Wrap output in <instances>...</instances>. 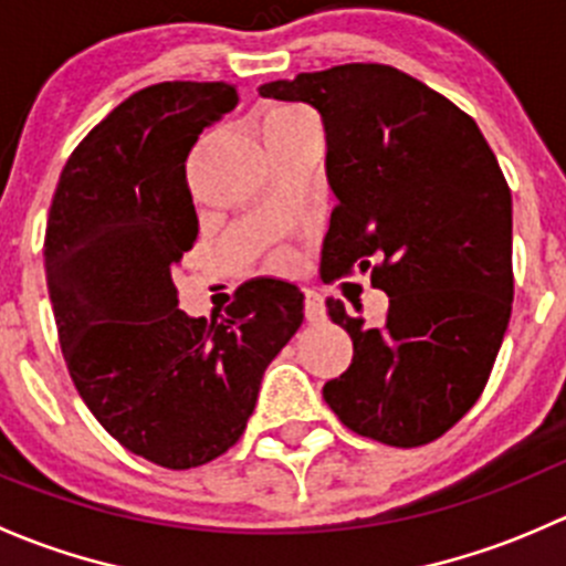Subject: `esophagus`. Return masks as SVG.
Returning <instances> with one entry per match:
<instances>
[{
    "instance_id": "34e87169",
    "label": "esophagus",
    "mask_w": 566,
    "mask_h": 566,
    "mask_svg": "<svg viewBox=\"0 0 566 566\" xmlns=\"http://www.w3.org/2000/svg\"><path fill=\"white\" fill-rule=\"evenodd\" d=\"M304 315L310 323H323L325 319V306H323V298H319L317 293H312V290H306L304 293Z\"/></svg>"
}]
</instances>
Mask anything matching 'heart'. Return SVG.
Here are the masks:
<instances>
[{
    "mask_svg": "<svg viewBox=\"0 0 566 566\" xmlns=\"http://www.w3.org/2000/svg\"><path fill=\"white\" fill-rule=\"evenodd\" d=\"M262 142L265 147L279 145V142L295 139V136L306 134V130H319L315 114H310L301 106H276L262 117Z\"/></svg>",
    "mask_w": 566,
    "mask_h": 566,
    "instance_id": "b5f03b06",
    "label": "heart"
}]
</instances>
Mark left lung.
<instances>
[{
	"instance_id": "1",
	"label": "left lung",
	"mask_w": 566,
	"mask_h": 566,
	"mask_svg": "<svg viewBox=\"0 0 566 566\" xmlns=\"http://www.w3.org/2000/svg\"><path fill=\"white\" fill-rule=\"evenodd\" d=\"M325 125L336 205L323 241L328 282L369 271L389 295L380 323L328 298L353 361L323 386L347 430L386 447L436 441L484 391L512 315V193L471 117L419 78L350 62L262 84Z\"/></svg>"
}]
</instances>
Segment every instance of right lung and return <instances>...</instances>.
<instances>
[{"mask_svg":"<svg viewBox=\"0 0 566 566\" xmlns=\"http://www.w3.org/2000/svg\"><path fill=\"white\" fill-rule=\"evenodd\" d=\"M238 106L227 82H161L106 114L67 158L45 224V282L62 356L95 419L172 471L235 447L262 375L301 328L304 295L251 279L221 315L177 310L193 247L186 180L202 128Z\"/></svg>","mask_w":566,"mask_h":566,"instance_id":"add662e5","label":"right lung"}]
</instances>
